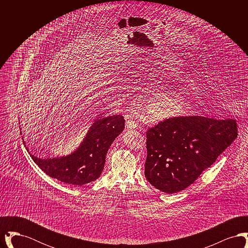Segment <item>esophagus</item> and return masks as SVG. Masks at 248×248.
<instances>
[{"label": "esophagus", "instance_id": "obj_1", "mask_svg": "<svg viewBox=\"0 0 248 248\" xmlns=\"http://www.w3.org/2000/svg\"><path fill=\"white\" fill-rule=\"evenodd\" d=\"M125 120H126V127L129 129H134L138 126L136 121H135V114L134 112L129 111L126 115H125Z\"/></svg>", "mask_w": 248, "mask_h": 248}]
</instances>
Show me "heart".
<instances>
[{"label": "heart", "instance_id": "heart-1", "mask_svg": "<svg viewBox=\"0 0 248 248\" xmlns=\"http://www.w3.org/2000/svg\"><path fill=\"white\" fill-rule=\"evenodd\" d=\"M185 104L181 96L158 94L146 105V113L149 118L155 121L170 118L178 115L184 109Z\"/></svg>", "mask_w": 248, "mask_h": 248}]
</instances>
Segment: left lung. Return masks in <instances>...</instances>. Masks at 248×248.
I'll list each match as a JSON object with an SVG mask.
<instances>
[{
    "label": "left lung",
    "instance_id": "obj_1",
    "mask_svg": "<svg viewBox=\"0 0 248 248\" xmlns=\"http://www.w3.org/2000/svg\"><path fill=\"white\" fill-rule=\"evenodd\" d=\"M233 119L178 116L147 132L145 177L156 189L175 193L188 188L237 138Z\"/></svg>",
    "mask_w": 248,
    "mask_h": 248
}]
</instances>
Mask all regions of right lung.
Returning a JSON list of instances; mask_svg holds the SVG:
<instances>
[{"label": "right lung", "mask_w": 248, "mask_h": 248, "mask_svg": "<svg viewBox=\"0 0 248 248\" xmlns=\"http://www.w3.org/2000/svg\"><path fill=\"white\" fill-rule=\"evenodd\" d=\"M124 128V119L122 115L98 117L90 126L81 145L71 154L54 158L30 155L49 177L70 185L83 186L101 175L107 153ZM27 151L29 152L28 148Z\"/></svg>", "instance_id": "obj_1"}]
</instances>
